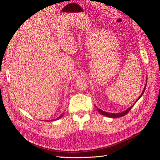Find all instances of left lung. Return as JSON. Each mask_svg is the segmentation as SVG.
<instances>
[{
    "instance_id": "8db88e82",
    "label": "left lung",
    "mask_w": 160,
    "mask_h": 160,
    "mask_svg": "<svg viewBox=\"0 0 160 160\" xmlns=\"http://www.w3.org/2000/svg\"><path fill=\"white\" fill-rule=\"evenodd\" d=\"M146 87H147V84H145V87H144V90H143V91H142V94L140 95V96L138 98V100L135 102V103H136L137 102H138V100L140 99V98L142 96V95L144 94V91H145V89H146ZM134 103V104H135ZM133 105L134 104H132L131 107H129L128 108H127V110H125L124 111H122V112H121V113H108V112H105V111H102V110H101V109H100L99 108H98L96 105H95V107H96V108H97V110L98 111V112H99V113H100V114H102V115H104V116H106V117H108V118H119V117H122V116H124V115H125L127 113H128V112H129V111H130L131 109V108L133 107Z\"/></svg>"
}]
</instances>
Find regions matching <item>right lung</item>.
<instances>
[{
	"label": "right lung",
	"mask_w": 160,
	"mask_h": 160,
	"mask_svg": "<svg viewBox=\"0 0 160 160\" xmlns=\"http://www.w3.org/2000/svg\"><path fill=\"white\" fill-rule=\"evenodd\" d=\"M63 114H64V113H62V114H61L60 116L58 117V118H56V119H53V120H47V121H48V122H50V121H56V120H59V119H60L61 118H62V116H63Z\"/></svg>",
	"instance_id": "obj_1"
}]
</instances>
